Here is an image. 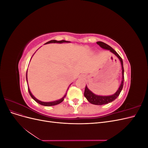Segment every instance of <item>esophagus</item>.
I'll use <instances>...</instances> for the list:
<instances>
[{"label":"esophagus","mask_w":148,"mask_h":148,"mask_svg":"<svg viewBox=\"0 0 148 148\" xmlns=\"http://www.w3.org/2000/svg\"><path fill=\"white\" fill-rule=\"evenodd\" d=\"M84 77V76H83V75H82V78H83Z\"/></svg>","instance_id":"obj_1"}]
</instances>
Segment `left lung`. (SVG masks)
I'll return each instance as SVG.
<instances>
[{"instance_id":"left-lung-1","label":"left lung","mask_w":148,"mask_h":148,"mask_svg":"<svg viewBox=\"0 0 148 148\" xmlns=\"http://www.w3.org/2000/svg\"><path fill=\"white\" fill-rule=\"evenodd\" d=\"M98 45H99L101 48L105 49V50H108L110 51V52L118 57L119 59L121 66H122V82H121V84L117 91H116L114 95H110V96H100V95H97L96 94L93 93L91 90H89L88 89V86L86 85V88L84 89V96L86 98L87 100L91 103L92 104L95 105H104L108 104L109 102H111L114 101L115 99H117V97L119 96L120 92L122 91V89L123 86V82H124V69H123V60L122 58L120 57V56L118 54L117 52H116L114 49L112 48L108 44H107L104 42H101V41H98L96 42Z\"/></svg>"}]
</instances>
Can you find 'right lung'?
Here are the masks:
<instances>
[{"instance_id": "right-lung-1", "label": "right lung", "mask_w": 148, "mask_h": 148, "mask_svg": "<svg viewBox=\"0 0 148 148\" xmlns=\"http://www.w3.org/2000/svg\"><path fill=\"white\" fill-rule=\"evenodd\" d=\"M64 42L69 43V42H70V41H65V40H62V41H56V40H51V41H48L47 42L45 43V44H50V43H60V44H61V43H64ZM27 71H28V70H27ZM26 82H27V84H28L27 73H26ZM28 92H29V95H30L31 97H32L33 99L36 102H38V104H41V105H42V106H56V105H57V104H60V103H61L62 101H63L64 100V98L65 97V96H66V92H67V91H66L65 95L63 97H62L61 98V99H58V100H56V101H52V102H43V101H41L38 100V99H36V97L32 95V93H31V92L30 91V89H29V86H28ZM69 88V87L68 88V89H67V91H68Z\"/></svg>"}]
</instances>
